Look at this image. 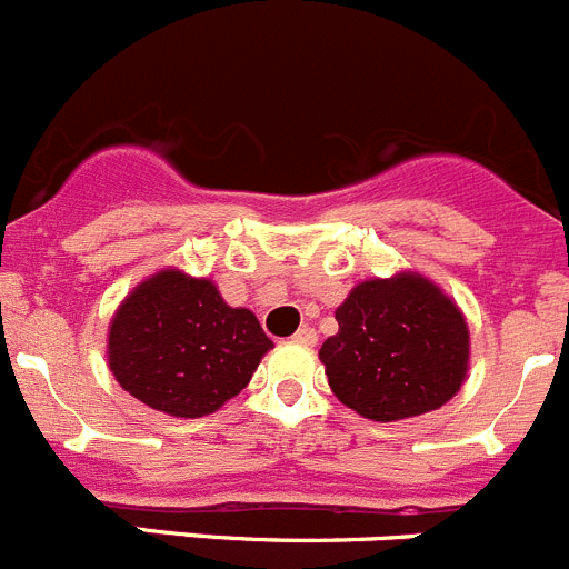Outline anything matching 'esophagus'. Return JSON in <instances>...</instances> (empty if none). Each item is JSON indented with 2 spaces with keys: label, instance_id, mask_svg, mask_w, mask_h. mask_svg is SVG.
Segmentation results:
<instances>
[{
  "label": "esophagus",
  "instance_id": "34e87169",
  "mask_svg": "<svg viewBox=\"0 0 569 569\" xmlns=\"http://www.w3.org/2000/svg\"><path fill=\"white\" fill-rule=\"evenodd\" d=\"M295 342H300V346H317V331L311 326H300L295 335Z\"/></svg>",
  "mask_w": 569,
  "mask_h": 569
}]
</instances>
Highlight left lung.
I'll use <instances>...</instances> for the list:
<instances>
[{"label":"left lung","instance_id":"left-lung-1","mask_svg":"<svg viewBox=\"0 0 569 569\" xmlns=\"http://www.w3.org/2000/svg\"><path fill=\"white\" fill-rule=\"evenodd\" d=\"M320 348L331 391L373 422L437 411L462 388L470 335L462 311L422 274L355 286Z\"/></svg>","mask_w":569,"mask_h":569}]
</instances>
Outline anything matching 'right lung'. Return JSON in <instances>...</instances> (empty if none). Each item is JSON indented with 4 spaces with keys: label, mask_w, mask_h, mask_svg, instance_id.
<instances>
[{
    "label": "right lung",
    "mask_w": 569,
    "mask_h": 569,
    "mask_svg": "<svg viewBox=\"0 0 569 569\" xmlns=\"http://www.w3.org/2000/svg\"><path fill=\"white\" fill-rule=\"evenodd\" d=\"M269 348L258 317L227 306L212 280L163 269L119 306L107 362L144 406L196 419L238 397Z\"/></svg>",
    "instance_id": "add662e5"
}]
</instances>
